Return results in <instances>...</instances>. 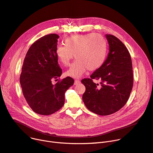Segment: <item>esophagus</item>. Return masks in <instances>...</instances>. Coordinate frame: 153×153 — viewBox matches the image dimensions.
Returning a JSON list of instances; mask_svg holds the SVG:
<instances>
[{
  "instance_id": "34e87169",
  "label": "esophagus",
  "mask_w": 153,
  "mask_h": 153,
  "mask_svg": "<svg viewBox=\"0 0 153 153\" xmlns=\"http://www.w3.org/2000/svg\"><path fill=\"white\" fill-rule=\"evenodd\" d=\"M80 82H81V81H80L79 80L76 79L75 81H74V85H77V84H79Z\"/></svg>"
}]
</instances>
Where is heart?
I'll return each instance as SVG.
<instances>
[{
	"label": "heart",
	"instance_id": "b5f03b06",
	"mask_svg": "<svg viewBox=\"0 0 153 153\" xmlns=\"http://www.w3.org/2000/svg\"><path fill=\"white\" fill-rule=\"evenodd\" d=\"M108 50L105 38L97 33L76 35L64 40V45L56 48V56L64 66H69L71 60L77 59L66 74L74 77L81 76L85 71L100 68L105 61Z\"/></svg>",
	"mask_w": 153,
	"mask_h": 153
}]
</instances>
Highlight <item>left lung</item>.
<instances>
[{"mask_svg": "<svg viewBox=\"0 0 153 153\" xmlns=\"http://www.w3.org/2000/svg\"><path fill=\"white\" fill-rule=\"evenodd\" d=\"M109 53L103 65L91 78L81 82L85 87L82 100L85 107L94 114L108 115L121 109L130 97L133 85L131 56L125 45L116 36L105 35ZM93 79H100L101 85Z\"/></svg>", "mask_w": 153, "mask_h": 153, "instance_id": "obj_1", "label": "left lung"}]
</instances>
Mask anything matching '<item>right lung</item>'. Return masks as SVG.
Segmentation results:
<instances>
[{
  "label": "right lung",
  "instance_id": "1",
  "mask_svg": "<svg viewBox=\"0 0 153 153\" xmlns=\"http://www.w3.org/2000/svg\"><path fill=\"white\" fill-rule=\"evenodd\" d=\"M59 37L53 33L36 40L30 47L22 66L20 82L23 96L32 110L39 115H49L61 108L64 94L74 82L70 77L54 85L51 82L62 74L55 53Z\"/></svg>",
  "mask_w": 153,
  "mask_h": 153
}]
</instances>
